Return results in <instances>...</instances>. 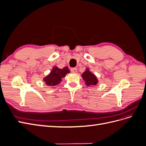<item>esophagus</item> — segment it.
<instances>
[{
    "label": "esophagus",
    "mask_w": 146,
    "mask_h": 146,
    "mask_svg": "<svg viewBox=\"0 0 146 146\" xmlns=\"http://www.w3.org/2000/svg\"><path fill=\"white\" fill-rule=\"evenodd\" d=\"M70 71H71L72 73H76L77 72V69L76 68H74L70 69Z\"/></svg>",
    "instance_id": "34e87169"
}]
</instances>
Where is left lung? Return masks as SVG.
I'll return each instance as SVG.
<instances>
[{"label": "left lung", "instance_id": "left-lung-1", "mask_svg": "<svg viewBox=\"0 0 146 146\" xmlns=\"http://www.w3.org/2000/svg\"><path fill=\"white\" fill-rule=\"evenodd\" d=\"M82 77L84 80L86 82V85L87 86H94L96 85L98 83V80L94 74H92V72L89 70V69H86L84 72Z\"/></svg>", "mask_w": 146, "mask_h": 146}]
</instances>
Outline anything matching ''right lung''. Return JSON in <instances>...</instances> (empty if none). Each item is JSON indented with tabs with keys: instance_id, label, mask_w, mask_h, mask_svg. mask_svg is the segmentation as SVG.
I'll use <instances>...</instances> for the list:
<instances>
[{
	"instance_id": "add662e5",
	"label": "right lung",
	"mask_w": 146,
	"mask_h": 146,
	"mask_svg": "<svg viewBox=\"0 0 146 146\" xmlns=\"http://www.w3.org/2000/svg\"><path fill=\"white\" fill-rule=\"evenodd\" d=\"M70 71L67 66L63 69H60L57 66L53 68L50 74L44 78L43 80L48 86H56L62 81V78Z\"/></svg>"
}]
</instances>
